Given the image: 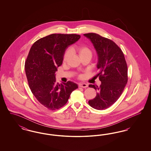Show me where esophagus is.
Instances as JSON below:
<instances>
[{
  "instance_id": "obj_1",
  "label": "esophagus",
  "mask_w": 151,
  "mask_h": 151,
  "mask_svg": "<svg viewBox=\"0 0 151 151\" xmlns=\"http://www.w3.org/2000/svg\"><path fill=\"white\" fill-rule=\"evenodd\" d=\"M79 86H80V87H81V88H87V87H88V84H85V83L80 84H79Z\"/></svg>"
}]
</instances>
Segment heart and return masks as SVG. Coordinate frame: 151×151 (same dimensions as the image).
I'll return each instance as SVG.
<instances>
[{
	"label": "heart",
	"instance_id": "b5f03b06",
	"mask_svg": "<svg viewBox=\"0 0 151 151\" xmlns=\"http://www.w3.org/2000/svg\"><path fill=\"white\" fill-rule=\"evenodd\" d=\"M78 51L79 52V55L80 57H83L84 55H91L92 54V51L91 50V49L86 46H80L78 48ZM71 50H68L66 51V52H65V55L63 57V61L66 62L69 57L71 55Z\"/></svg>",
	"mask_w": 151,
	"mask_h": 151
}]
</instances>
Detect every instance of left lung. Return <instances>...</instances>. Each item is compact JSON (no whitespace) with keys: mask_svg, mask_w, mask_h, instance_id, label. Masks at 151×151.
I'll use <instances>...</instances> for the list:
<instances>
[{"mask_svg":"<svg viewBox=\"0 0 151 151\" xmlns=\"http://www.w3.org/2000/svg\"><path fill=\"white\" fill-rule=\"evenodd\" d=\"M93 44L97 52V76L101 81L100 86L90 84L97 92L88 103L97 110H105L114 104L127 83V65L122 50L113 41L91 33L84 34Z\"/></svg>","mask_w":151,"mask_h":151,"instance_id":"1","label":"left lung"}]
</instances>
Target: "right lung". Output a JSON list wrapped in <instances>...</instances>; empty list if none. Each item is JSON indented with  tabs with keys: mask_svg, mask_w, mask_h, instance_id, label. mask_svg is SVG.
<instances>
[{
	"mask_svg": "<svg viewBox=\"0 0 151 151\" xmlns=\"http://www.w3.org/2000/svg\"><path fill=\"white\" fill-rule=\"evenodd\" d=\"M80 38L75 34H52L37 40L30 49L25 64L29 86L37 100L49 110L63 106L78 88L71 81L57 83L55 72L62 65L66 49Z\"/></svg>",
	"mask_w": 151,
	"mask_h": 151,
	"instance_id": "right-lung-1",
	"label": "right lung"
}]
</instances>
